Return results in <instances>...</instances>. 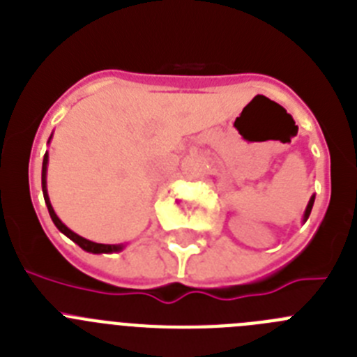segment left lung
I'll list each match as a JSON object with an SVG mask.
<instances>
[{
  "instance_id": "8db88e82",
  "label": "left lung",
  "mask_w": 357,
  "mask_h": 357,
  "mask_svg": "<svg viewBox=\"0 0 357 357\" xmlns=\"http://www.w3.org/2000/svg\"><path fill=\"white\" fill-rule=\"evenodd\" d=\"M313 204H314V197H311V200H309V204H307V209H305L304 220H307L309 214H311V209H313Z\"/></svg>"
}]
</instances>
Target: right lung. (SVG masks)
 Here are the masks:
<instances>
[{
  "mask_svg": "<svg viewBox=\"0 0 357 357\" xmlns=\"http://www.w3.org/2000/svg\"><path fill=\"white\" fill-rule=\"evenodd\" d=\"M46 166H48V153L44 155V160H43V195H44V202H46V207H48V213L50 216H52L53 223H55V227L59 230H61L62 234L68 236L69 239H73V241L77 243L78 247L84 248V250L87 252H93V254H109V252H118L121 250V245H103V243H94V241H89V239L82 238V236L75 234L73 230H69L68 227L64 225V223L59 220V216L55 214V211H53L52 204H50V198H48V191H46Z\"/></svg>",
  "mask_w": 357,
  "mask_h": 357,
  "instance_id": "right-lung-1",
  "label": "right lung"
}]
</instances>
